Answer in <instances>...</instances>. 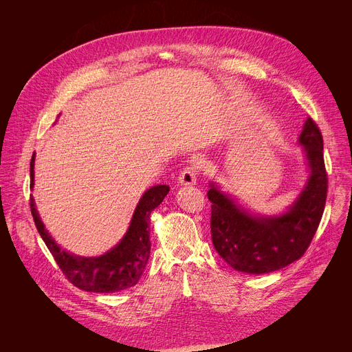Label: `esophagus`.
Instances as JSON below:
<instances>
[{
	"instance_id": "esophagus-1",
	"label": "esophagus",
	"mask_w": 352,
	"mask_h": 352,
	"mask_svg": "<svg viewBox=\"0 0 352 352\" xmlns=\"http://www.w3.org/2000/svg\"><path fill=\"white\" fill-rule=\"evenodd\" d=\"M178 181H179L181 185H193V184H196V181H197V171H196V168L193 166L185 167L181 171V174L178 177Z\"/></svg>"
}]
</instances>
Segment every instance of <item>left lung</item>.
Wrapping results in <instances>:
<instances>
[{
	"label": "left lung",
	"instance_id": "8db88e82",
	"mask_svg": "<svg viewBox=\"0 0 352 352\" xmlns=\"http://www.w3.org/2000/svg\"><path fill=\"white\" fill-rule=\"evenodd\" d=\"M299 143L308 159L309 177L295 204L280 216H252L210 184L212 241L219 255L235 270L263 274L280 270L304 256L323 216L327 197V173L323 136L308 118Z\"/></svg>",
	"mask_w": 352,
	"mask_h": 352
}]
</instances>
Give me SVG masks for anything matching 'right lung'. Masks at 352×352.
Returning a JSON list of instances; mask_svg holds the SVG:
<instances>
[{
    "mask_svg": "<svg viewBox=\"0 0 352 352\" xmlns=\"http://www.w3.org/2000/svg\"><path fill=\"white\" fill-rule=\"evenodd\" d=\"M33 167L34 155L30 160V188L34 184ZM168 190V185H156L147 189L139 200L121 242L98 258L74 256L61 250L45 231L34 208L33 197H30V210L40 236L68 281L83 291L109 294L133 287L139 281L150 256V213L163 202Z\"/></svg>",
    "mask_w": 352,
    "mask_h": 352,
    "instance_id": "add662e5",
    "label": "right lung"
}]
</instances>
